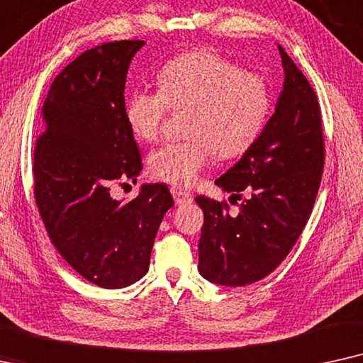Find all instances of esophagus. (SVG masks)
<instances>
[{"instance_id":"esophagus-1","label":"esophagus","mask_w":363,"mask_h":363,"mask_svg":"<svg viewBox=\"0 0 363 363\" xmlns=\"http://www.w3.org/2000/svg\"><path fill=\"white\" fill-rule=\"evenodd\" d=\"M171 192H172V197H174V201H176L177 206H187L192 202V196L189 194V192L177 189V187H172Z\"/></svg>"}]
</instances>
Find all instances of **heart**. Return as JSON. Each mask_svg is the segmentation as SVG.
I'll return each instance as SVG.
<instances>
[{
  "instance_id": "b5f03b06",
  "label": "heart",
  "mask_w": 363,
  "mask_h": 363,
  "mask_svg": "<svg viewBox=\"0 0 363 363\" xmlns=\"http://www.w3.org/2000/svg\"><path fill=\"white\" fill-rule=\"evenodd\" d=\"M167 108L187 109L186 141L166 143L149 154L154 177L189 187L214 151L222 159L247 152L257 141L270 111L262 77L209 50L186 52L162 66L157 91L138 89L125 99L129 131L144 143L159 136Z\"/></svg>"
}]
</instances>
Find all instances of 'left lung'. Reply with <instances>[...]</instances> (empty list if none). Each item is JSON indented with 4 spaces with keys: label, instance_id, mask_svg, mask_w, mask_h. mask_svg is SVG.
Instances as JSON below:
<instances>
[{
    "label": "left lung",
    "instance_id": "obj_1",
    "mask_svg": "<svg viewBox=\"0 0 363 363\" xmlns=\"http://www.w3.org/2000/svg\"><path fill=\"white\" fill-rule=\"evenodd\" d=\"M284 84L274 114L254 146L216 186L247 197L238 214L204 196L199 274L216 286L240 287L269 275L287 257L311 217L323 169L317 96L284 48L277 45ZM230 201V197H229Z\"/></svg>",
    "mask_w": 363,
    "mask_h": 363
}]
</instances>
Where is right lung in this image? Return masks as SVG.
I'll list each match as a JSON object with an SVG mask.
<instances>
[{
  "mask_svg": "<svg viewBox=\"0 0 363 363\" xmlns=\"http://www.w3.org/2000/svg\"><path fill=\"white\" fill-rule=\"evenodd\" d=\"M144 41L106 43L67 65L48 91L35 149V197L62 259L103 289H123L149 270L154 239L174 201L166 184L114 199L111 184L141 174L124 116L129 66Z\"/></svg>",
  "mask_w": 363,
  "mask_h": 363,
  "instance_id": "1",
  "label": "right lung"
}]
</instances>
